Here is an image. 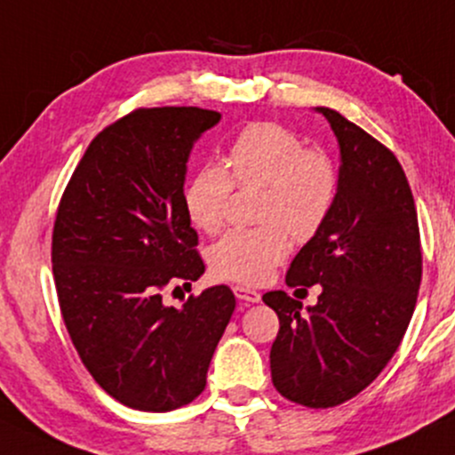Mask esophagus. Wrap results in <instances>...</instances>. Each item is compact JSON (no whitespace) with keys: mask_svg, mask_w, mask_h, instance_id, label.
<instances>
[{"mask_svg":"<svg viewBox=\"0 0 455 455\" xmlns=\"http://www.w3.org/2000/svg\"><path fill=\"white\" fill-rule=\"evenodd\" d=\"M233 292H235V297H237L239 300H245V303H259L260 300V292H256V290H251V288L233 286Z\"/></svg>","mask_w":455,"mask_h":455,"instance_id":"34e87169","label":"esophagus"}]
</instances>
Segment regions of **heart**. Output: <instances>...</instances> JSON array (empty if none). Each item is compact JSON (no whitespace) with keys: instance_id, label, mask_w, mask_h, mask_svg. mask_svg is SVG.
I'll list each match as a JSON object with an SVG mask.
<instances>
[{"instance_id":"1","label":"heart","mask_w":455,"mask_h":455,"mask_svg":"<svg viewBox=\"0 0 455 455\" xmlns=\"http://www.w3.org/2000/svg\"><path fill=\"white\" fill-rule=\"evenodd\" d=\"M237 186H262L259 227L231 228L210 251V267L222 280L256 286L269 280L290 251V233L309 239L328 220L339 195L335 161L311 150L303 138L277 123H254L235 135L227 169L196 167L184 188L188 218L204 233H216Z\"/></svg>"}]
</instances>
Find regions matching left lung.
<instances>
[{"instance_id":"obj_1","label":"left lung","mask_w":455,"mask_h":455,"mask_svg":"<svg viewBox=\"0 0 455 455\" xmlns=\"http://www.w3.org/2000/svg\"><path fill=\"white\" fill-rule=\"evenodd\" d=\"M339 141V195L328 220L294 256L290 288L322 292L314 307L283 290L262 300L280 317L273 386L311 409L337 407L384 371L411 322L421 282L419 227L401 163L331 108H315Z\"/></svg>"}]
</instances>
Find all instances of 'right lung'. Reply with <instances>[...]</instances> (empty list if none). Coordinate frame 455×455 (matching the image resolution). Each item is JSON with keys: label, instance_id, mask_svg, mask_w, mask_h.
Instances as JSON below:
<instances>
[{"label": "right lung", "instance_id": "right-lung-1", "mask_svg": "<svg viewBox=\"0 0 455 455\" xmlns=\"http://www.w3.org/2000/svg\"><path fill=\"white\" fill-rule=\"evenodd\" d=\"M201 108H140L91 141L61 196L52 273L89 373L118 403L165 413L193 403L235 311L228 286L182 307L163 290L205 273L184 205L195 141L220 123Z\"/></svg>", "mask_w": 455, "mask_h": 455}]
</instances>
